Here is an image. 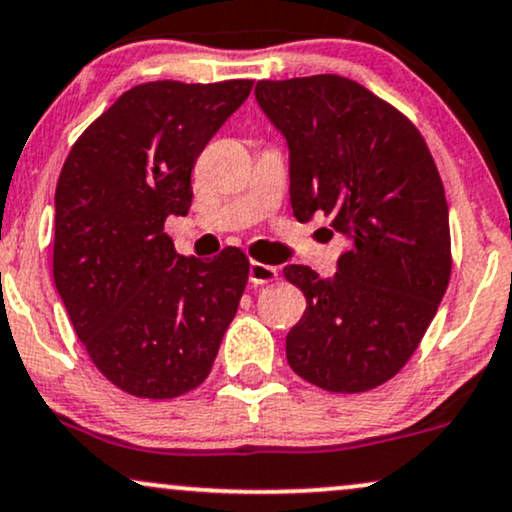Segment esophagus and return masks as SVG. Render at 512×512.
<instances>
[{
	"label": "esophagus",
	"mask_w": 512,
	"mask_h": 512,
	"mask_svg": "<svg viewBox=\"0 0 512 512\" xmlns=\"http://www.w3.org/2000/svg\"><path fill=\"white\" fill-rule=\"evenodd\" d=\"M277 280V268L266 266V263L251 261L249 263V282L251 285H268V282Z\"/></svg>",
	"instance_id": "34e87169"
}]
</instances>
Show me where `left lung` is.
I'll return each instance as SVG.
<instances>
[{
    "instance_id": "8db88e82",
    "label": "left lung",
    "mask_w": 512,
    "mask_h": 512,
    "mask_svg": "<svg viewBox=\"0 0 512 512\" xmlns=\"http://www.w3.org/2000/svg\"><path fill=\"white\" fill-rule=\"evenodd\" d=\"M256 99L287 137L296 220L323 213L349 242L332 277L285 268L306 296L289 368L334 394L380 387L420 346L451 277L449 206L425 137L342 75L258 80Z\"/></svg>"
}]
</instances>
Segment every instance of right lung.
Instances as JSON below:
<instances>
[{"label":"right lung","mask_w":512,"mask_h":512,"mask_svg":"<svg viewBox=\"0 0 512 512\" xmlns=\"http://www.w3.org/2000/svg\"><path fill=\"white\" fill-rule=\"evenodd\" d=\"M254 80L132 87L73 144L56 182L54 282L97 370L137 399L206 380L249 258L180 256L163 232L192 206V168Z\"/></svg>","instance_id":"1"}]
</instances>
